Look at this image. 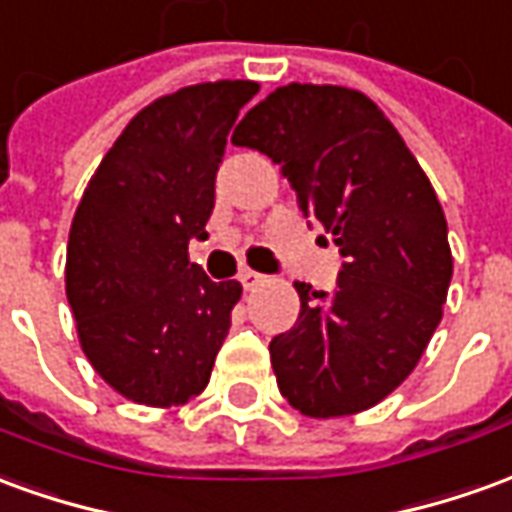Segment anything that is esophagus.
<instances>
[{
	"label": "esophagus",
	"instance_id": "34e87169",
	"mask_svg": "<svg viewBox=\"0 0 512 512\" xmlns=\"http://www.w3.org/2000/svg\"><path fill=\"white\" fill-rule=\"evenodd\" d=\"M238 280H241V285L249 291V288H255V285L263 282V274H257V271H252V268H244V271L238 274Z\"/></svg>",
	"mask_w": 512,
	"mask_h": 512
}]
</instances>
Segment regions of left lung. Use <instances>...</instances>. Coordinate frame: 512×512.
I'll use <instances>...</instances> for the list:
<instances>
[{"label": "left lung", "mask_w": 512, "mask_h": 512, "mask_svg": "<svg viewBox=\"0 0 512 512\" xmlns=\"http://www.w3.org/2000/svg\"><path fill=\"white\" fill-rule=\"evenodd\" d=\"M232 144L280 166L343 257L332 293L293 282L299 318L268 343L280 393L310 418L380 405L418 366L452 282L427 174L380 107L343 85H282L246 113Z\"/></svg>", "instance_id": "8db88e82"}]
</instances>
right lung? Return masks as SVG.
Segmentation results:
<instances>
[{
  "label": "right lung",
  "mask_w": 512,
  "mask_h": 512,
  "mask_svg": "<svg viewBox=\"0 0 512 512\" xmlns=\"http://www.w3.org/2000/svg\"><path fill=\"white\" fill-rule=\"evenodd\" d=\"M252 80L188 85L124 127L82 194L66 249L77 338L102 380L146 407L205 391L241 282L207 280L188 241L207 238L216 171Z\"/></svg>",
  "instance_id": "right-lung-1"
}]
</instances>
